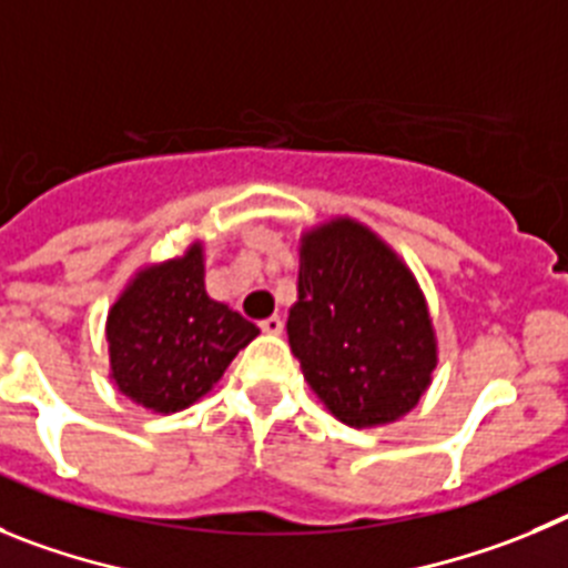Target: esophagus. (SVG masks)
<instances>
[{
	"mask_svg": "<svg viewBox=\"0 0 568 568\" xmlns=\"http://www.w3.org/2000/svg\"><path fill=\"white\" fill-rule=\"evenodd\" d=\"M283 325L285 322L280 320V316H268V320L260 322V328H263L265 334H283Z\"/></svg>",
	"mask_w": 568,
	"mask_h": 568,
	"instance_id": "34e87169",
	"label": "esophagus"
}]
</instances>
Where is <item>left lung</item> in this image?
<instances>
[{
  "label": "left lung",
  "instance_id": "left-lung-1",
  "mask_svg": "<svg viewBox=\"0 0 568 568\" xmlns=\"http://www.w3.org/2000/svg\"><path fill=\"white\" fill-rule=\"evenodd\" d=\"M285 328L311 390L356 430L407 416L438 365L436 328L416 277L354 217L303 232Z\"/></svg>",
  "mask_w": 568,
  "mask_h": 568
}]
</instances>
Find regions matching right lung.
Returning a JSON list of instances; mask_svg holds the SVG:
<instances>
[{
  "instance_id": "1",
  "label": "right lung",
  "mask_w": 568,
  "mask_h": 568,
  "mask_svg": "<svg viewBox=\"0 0 568 568\" xmlns=\"http://www.w3.org/2000/svg\"><path fill=\"white\" fill-rule=\"evenodd\" d=\"M260 334L254 322L206 294L203 243L138 268L106 314L110 379L152 413L206 396L234 356Z\"/></svg>"
}]
</instances>
